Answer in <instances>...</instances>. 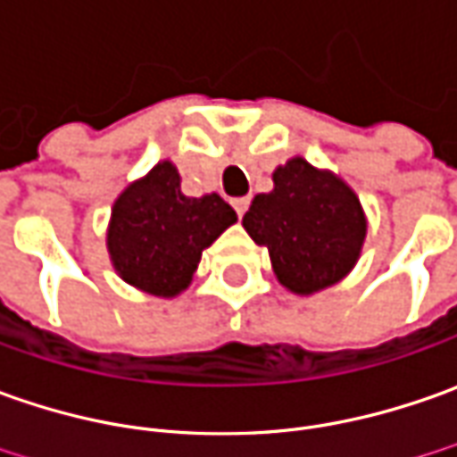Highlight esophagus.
I'll list each match as a JSON object with an SVG mask.
<instances>
[{
    "label": "esophagus",
    "mask_w": 457,
    "mask_h": 457,
    "mask_svg": "<svg viewBox=\"0 0 457 457\" xmlns=\"http://www.w3.org/2000/svg\"><path fill=\"white\" fill-rule=\"evenodd\" d=\"M232 207H235V212H237V217H243V214L247 212V207H250V199H247V197L232 199Z\"/></svg>",
    "instance_id": "1"
}]
</instances>
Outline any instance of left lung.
<instances>
[{
    "instance_id": "8db88e82",
    "label": "left lung",
    "mask_w": 457,
    "mask_h": 457,
    "mask_svg": "<svg viewBox=\"0 0 457 457\" xmlns=\"http://www.w3.org/2000/svg\"><path fill=\"white\" fill-rule=\"evenodd\" d=\"M273 192L258 195L243 228L265 245L278 280L293 293L334 286L354 268L367 235L356 195L344 181L291 159L273 174Z\"/></svg>"
}]
</instances>
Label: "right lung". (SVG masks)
Instances as JSON below:
<instances>
[{"instance_id":"1","label":"right lung","mask_w":457,"mask_h":457,"mask_svg":"<svg viewBox=\"0 0 457 457\" xmlns=\"http://www.w3.org/2000/svg\"><path fill=\"white\" fill-rule=\"evenodd\" d=\"M235 220L220 195L184 197L179 171L162 162L116 199L108 253L126 283L171 298L189 286L202 250Z\"/></svg>"}]
</instances>
